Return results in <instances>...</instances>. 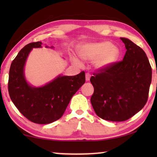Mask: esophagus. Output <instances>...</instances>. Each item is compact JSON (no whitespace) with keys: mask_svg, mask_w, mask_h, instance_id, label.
I'll return each instance as SVG.
<instances>
[{"mask_svg":"<svg viewBox=\"0 0 157 157\" xmlns=\"http://www.w3.org/2000/svg\"><path fill=\"white\" fill-rule=\"evenodd\" d=\"M90 78H91V75H90V73H86V80L89 81L90 79Z\"/></svg>","mask_w":157,"mask_h":157,"instance_id":"esophagus-1","label":"esophagus"}]
</instances>
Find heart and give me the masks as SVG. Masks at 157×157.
Instances as JSON below:
<instances>
[{
	"label": "heart",
	"mask_w": 157,
	"mask_h": 157,
	"mask_svg": "<svg viewBox=\"0 0 157 157\" xmlns=\"http://www.w3.org/2000/svg\"><path fill=\"white\" fill-rule=\"evenodd\" d=\"M78 54L84 60H94V65L96 68L104 69L116 62L120 51L115 45L108 41H102L81 45L78 48ZM72 60L77 65L82 64L80 61L75 57Z\"/></svg>",
	"instance_id": "b5f03b06"
}]
</instances>
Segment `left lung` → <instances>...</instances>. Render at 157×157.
Here are the masks:
<instances>
[{"label": "left lung", "instance_id": "obj_1", "mask_svg": "<svg viewBox=\"0 0 157 157\" xmlns=\"http://www.w3.org/2000/svg\"><path fill=\"white\" fill-rule=\"evenodd\" d=\"M127 51L123 59L94 73L91 102L95 113L109 121L128 120L144 107L152 82V68L143 50L121 38Z\"/></svg>", "mask_w": 157, "mask_h": 157}]
</instances>
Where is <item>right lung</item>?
<instances>
[{"label": "right lung", "mask_w": 157, "mask_h": 157, "mask_svg": "<svg viewBox=\"0 0 157 157\" xmlns=\"http://www.w3.org/2000/svg\"><path fill=\"white\" fill-rule=\"evenodd\" d=\"M40 41L26 45L12 61L10 68L8 91L18 110L29 121L48 124L59 119L73 95L84 84L85 73L74 76H58L44 86L33 87L25 79L24 66L33 48H41Z\"/></svg>", "instance_id": "add662e5"}]
</instances>
